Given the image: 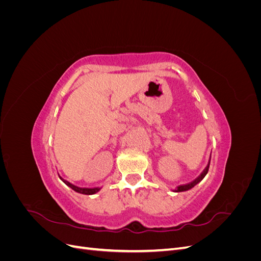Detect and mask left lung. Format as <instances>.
Masks as SVG:
<instances>
[{"instance_id":"8db88e82","label":"left lung","mask_w":261,"mask_h":261,"mask_svg":"<svg viewBox=\"0 0 261 261\" xmlns=\"http://www.w3.org/2000/svg\"><path fill=\"white\" fill-rule=\"evenodd\" d=\"M209 165H210V161H209V164L207 165V168L203 170V172L201 173V174L197 177L195 180H193V181H191V183H188V184H185V185H180V186H178V187H176V189H174V191L173 192H175V193H180V192H186V191H189V189H192L193 187H195L197 184H199L200 181L204 178V176L207 175V173H208V170H209Z\"/></svg>"}]
</instances>
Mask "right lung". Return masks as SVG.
Segmentation results:
<instances>
[{"instance_id":"obj_1","label":"right lung","mask_w":261,"mask_h":261,"mask_svg":"<svg viewBox=\"0 0 261 261\" xmlns=\"http://www.w3.org/2000/svg\"><path fill=\"white\" fill-rule=\"evenodd\" d=\"M60 178H61L63 181H64V183H65L68 187H70V188L73 189V191H75L76 193L84 194V195H93V194H97L98 192L101 191V187H94V188L78 187V186H76V185H74V184H72V183H69L68 180H66V179H64V178H62L61 176H60Z\"/></svg>"}]
</instances>
